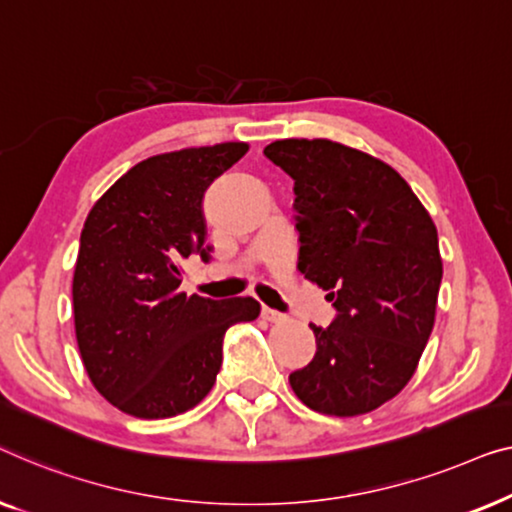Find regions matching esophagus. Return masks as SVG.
<instances>
[{"mask_svg": "<svg viewBox=\"0 0 512 512\" xmlns=\"http://www.w3.org/2000/svg\"><path fill=\"white\" fill-rule=\"evenodd\" d=\"M262 318L264 320H269V322H283L285 320V315L283 313H278V311H273V308H262Z\"/></svg>", "mask_w": 512, "mask_h": 512, "instance_id": "1", "label": "esophagus"}]
</instances>
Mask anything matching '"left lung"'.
I'll return each instance as SVG.
<instances>
[{
  "label": "left lung",
  "instance_id": "1",
  "mask_svg": "<svg viewBox=\"0 0 512 512\" xmlns=\"http://www.w3.org/2000/svg\"><path fill=\"white\" fill-rule=\"evenodd\" d=\"M264 155L294 181L297 269L336 308L311 325L315 357L290 373L322 415H364L397 397L436 320L443 259L436 225L410 185L378 157L329 139H283Z\"/></svg>",
  "mask_w": 512,
  "mask_h": 512
}]
</instances>
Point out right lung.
I'll list each match as a JSON object with an SVG mask.
<instances>
[{
  "instance_id": "obj_1",
  "label": "right lung",
  "mask_w": 512,
  "mask_h": 512,
  "mask_svg": "<svg viewBox=\"0 0 512 512\" xmlns=\"http://www.w3.org/2000/svg\"><path fill=\"white\" fill-rule=\"evenodd\" d=\"M248 143L153 155L120 176L85 218L74 271V325L102 397L141 420L174 417L211 392L222 336L259 315L253 297L181 292L183 264L208 262L201 199Z\"/></svg>"
}]
</instances>
